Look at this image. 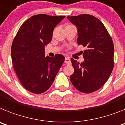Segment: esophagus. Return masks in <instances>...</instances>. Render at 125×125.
Segmentation results:
<instances>
[{
    "mask_svg": "<svg viewBox=\"0 0 125 125\" xmlns=\"http://www.w3.org/2000/svg\"><path fill=\"white\" fill-rule=\"evenodd\" d=\"M65 63L67 65H70L71 64V62H70V59L69 58V57H66L65 58Z\"/></svg>",
    "mask_w": 125,
    "mask_h": 125,
    "instance_id": "1",
    "label": "esophagus"
}]
</instances>
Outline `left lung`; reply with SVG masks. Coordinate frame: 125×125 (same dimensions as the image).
Listing matches in <instances>:
<instances>
[{"mask_svg":"<svg viewBox=\"0 0 125 125\" xmlns=\"http://www.w3.org/2000/svg\"><path fill=\"white\" fill-rule=\"evenodd\" d=\"M67 19L77 27L78 44L86 47L83 62L70 60L74 69L70 81L82 93H93L103 86L112 72L113 42L103 22L94 16L82 14Z\"/></svg>","mask_w":125,"mask_h":125,"instance_id":"8db88e82","label":"left lung"}]
</instances>
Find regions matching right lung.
Returning <instances> with one entry per match:
<instances>
[{
	"instance_id": "obj_1",
	"label": "right lung",
	"mask_w": 125,
	"mask_h": 125,
	"mask_svg": "<svg viewBox=\"0 0 125 125\" xmlns=\"http://www.w3.org/2000/svg\"><path fill=\"white\" fill-rule=\"evenodd\" d=\"M65 17L44 14L35 15L20 27L11 47L12 65L22 86L42 94L52 85L65 57L45 56L44 46L52 41L54 28Z\"/></svg>"
}]
</instances>
